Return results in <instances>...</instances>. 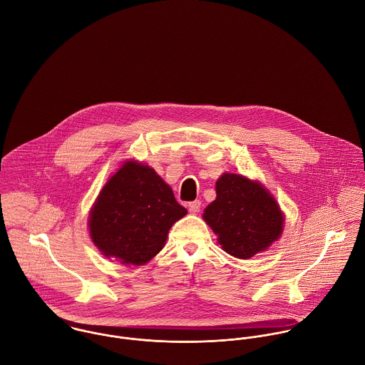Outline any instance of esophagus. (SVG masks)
I'll return each instance as SVG.
<instances>
[{"instance_id":"1","label":"esophagus","mask_w":365,"mask_h":365,"mask_svg":"<svg viewBox=\"0 0 365 365\" xmlns=\"http://www.w3.org/2000/svg\"><path fill=\"white\" fill-rule=\"evenodd\" d=\"M200 209H201V201H192V202H190L188 204V210H190V213H198L200 212Z\"/></svg>"}]
</instances>
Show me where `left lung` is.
Segmentation results:
<instances>
[{
  "mask_svg": "<svg viewBox=\"0 0 365 365\" xmlns=\"http://www.w3.org/2000/svg\"><path fill=\"white\" fill-rule=\"evenodd\" d=\"M204 220L222 249L237 259L267 250L284 230V213L259 181L225 173L216 181V200L204 210Z\"/></svg>",
  "mask_w": 365,
  "mask_h": 365,
  "instance_id": "left-lung-1",
  "label": "left lung"
}]
</instances>
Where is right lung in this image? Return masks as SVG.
<instances>
[{"label": "right lung", "instance_id": "right-lung-1", "mask_svg": "<svg viewBox=\"0 0 365 365\" xmlns=\"http://www.w3.org/2000/svg\"><path fill=\"white\" fill-rule=\"evenodd\" d=\"M185 215L152 167L129 160L106 181L93 205L90 236L105 257L143 265L164 247L170 227Z\"/></svg>", "mask_w": 365, "mask_h": 365}]
</instances>
